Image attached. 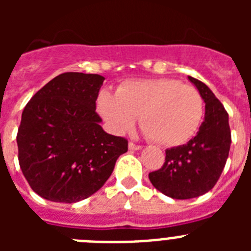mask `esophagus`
Listing matches in <instances>:
<instances>
[{
	"label": "esophagus",
	"instance_id": "34e87169",
	"mask_svg": "<svg viewBox=\"0 0 251 251\" xmlns=\"http://www.w3.org/2000/svg\"><path fill=\"white\" fill-rule=\"evenodd\" d=\"M128 148H129L130 151H139V150H142L143 147H142L141 145H136V143H133V142H129Z\"/></svg>",
	"mask_w": 251,
	"mask_h": 251
}]
</instances>
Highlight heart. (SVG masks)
I'll use <instances>...</instances> for the list:
<instances>
[{
	"instance_id": "b5f03b06",
	"label": "heart",
	"mask_w": 251,
	"mask_h": 251,
	"mask_svg": "<svg viewBox=\"0 0 251 251\" xmlns=\"http://www.w3.org/2000/svg\"><path fill=\"white\" fill-rule=\"evenodd\" d=\"M98 108L117 132L133 127L165 147L183 145L194 137L203 117V99L192 85L176 79H137L121 84L117 94L103 90Z\"/></svg>"
}]
</instances>
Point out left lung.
I'll use <instances>...</instances> for the list:
<instances>
[{
	"instance_id": "1",
	"label": "left lung",
	"mask_w": 251,
	"mask_h": 251,
	"mask_svg": "<svg viewBox=\"0 0 251 251\" xmlns=\"http://www.w3.org/2000/svg\"><path fill=\"white\" fill-rule=\"evenodd\" d=\"M205 101V119L187 145L166 150L165 163L148 175L152 185L176 200H187L210 191L229 157L231 132L229 114L208 86L188 76Z\"/></svg>"
}]
</instances>
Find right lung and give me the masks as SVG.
Wrapping results in <instances>:
<instances>
[{"mask_svg":"<svg viewBox=\"0 0 251 251\" xmlns=\"http://www.w3.org/2000/svg\"><path fill=\"white\" fill-rule=\"evenodd\" d=\"M104 77L64 73L26 104L17 132L19 163L30 187L46 200L73 203L106 182L128 141L99 126L95 101Z\"/></svg>","mask_w":251,"mask_h":251,"instance_id":"add662e5","label":"right lung"}]
</instances>
